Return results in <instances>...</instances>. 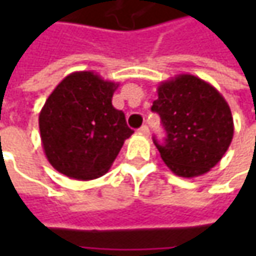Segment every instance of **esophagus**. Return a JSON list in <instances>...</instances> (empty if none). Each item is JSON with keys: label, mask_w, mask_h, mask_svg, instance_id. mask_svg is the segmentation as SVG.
<instances>
[{"label": "esophagus", "mask_w": 256, "mask_h": 256, "mask_svg": "<svg viewBox=\"0 0 256 256\" xmlns=\"http://www.w3.org/2000/svg\"><path fill=\"white\" fill-rule=\"evenodd\" d=\"M138 131H140V134H142L144 136H148V135H150V128H148L146 125H142Z\"/></svg>", "instance_id": "34e87169"}]
</instances>
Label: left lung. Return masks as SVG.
I'll list each match as a JSON object with an SVG mask.
<instances>
[{
	"label": "left lung",
	"instance_id": "left-lung-1",
	"mask_svg": "<svg viewBox=\"0 0 256 256\" xmlns=\"http://www.w3.org/2000/svg\"><path fill=\"white\" fill-rule=\"evenodd\" d=\"M152 104L166 131L165 142L154 144L166 166L184 178L200 176L228 151L234 136L231 108L218 90L191 74L158 85Z\"/></svg>",
	"mask_w": 256,
	"mask_h": 256
}]
</instances>
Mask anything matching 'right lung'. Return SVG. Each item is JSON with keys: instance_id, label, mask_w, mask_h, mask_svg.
Masks as SVG:
<instances>
[{"instance_id": "add662e5", "label": "right lung", "mask_w": 256, "mask_h": 256, "mask_svg": "<svg viewBox=\"0 0 256 256\" xmlns=\"http://www.w3.org/2000/svg\"><path fill=\"white\" fill-rule=\"evenodd\" d=\"M118 85L92 71H78L55 86L38 122L45 156L56 171L90 181L111 168L134 134L122 111L112 106Z\"/></svg>"}]
</instances>
